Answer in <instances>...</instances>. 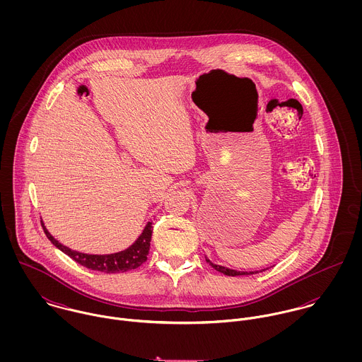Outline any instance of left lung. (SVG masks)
I'll return each mask as SVG.
<instances>
[{"label": "left lung", "mask_w": 362, "mask_h": 362, "mask_svg": "<svg viewBox=\"0 0 362 362\" xmlns=\"http://www.w3.org/2000/svg\"><path fill=\"white\" fill-rule=\"evenodd\" d=\"M206 262L211 267H214L217 272H220V273H223V274H226V276H243V274H255V273H259L258 270H255V272H240V270L228 269V267H224V266H220V264H214V263H211L207 258ZM263 270H266V269H262L260 272H263Z\"/></svg>", "instance_id": "8db88e82"}]
</instances>
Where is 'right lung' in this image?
Returning <instances> with one entry per match:
<instances>
[{
	"label": "right lung",
	"instance_id": "1",
	"mask_svg": "<svg viewBox=\"0 0 362 362\" xmlns=\"http://www.w3.org/2000/svg\"><path fill=\"white\" fill-rule=\"evenodd\" d=\"M42 226H43V230H45L47 238L52 241L54 247H57L59 251L66 254L69 258L74 259L79 264H82V266H85L88 269H92V270L104 272V273H124V272L136 269L144 262H146L148 254H149V248H151L152 231H153L152 221H148V224L145 226L142 234L127 250L115 252V254L92 255V254H83V252L72 251L71 248L62 245L61 243H58L52 237V234L49 233V230L46 228L43 221H42Z\"/></svg>",
	"mask_w": 362,
	"mask_h": 362
}]
</instances>
